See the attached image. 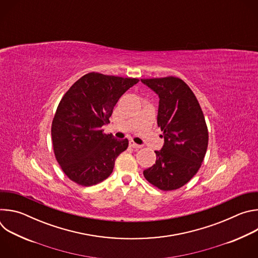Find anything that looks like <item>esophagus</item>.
<instances>
[{
    "instance_id": "esophagus-1",
    "label": "esophagus",
    "mask_w": 258,
    "mask_h": 258,
    "mask_svg": "<svg viewBox=\"0 0 258 258\" xmlns=\"http://www.w3.org/2000/svg\"><path fill=\"white\" fill-rule=\"evenodd\" d=\"M130 146L132 147V148H134V149H140V148H142L141 145L136 144L134 141H131V142H130Z\"/></svg>"
}]
</instances>
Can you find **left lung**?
<instances>
[{"instance_id": "obj_1", "label": "left lung", "mask_w": 258, "mask_h": 258, "mask_svg": "<svg viewBox=\"0 0 258 258\" xmlns=\"http://www.w3.org/2000/svg\"><path fill=\"white\" fill-rule=\"evenodd\" d=\"M159 96L157 124L164 145L144 176L162 191L182 187L197 173L208 146V130L200 104L182 80L175 77L144 79Z\"/></svg>"}]
</instances>
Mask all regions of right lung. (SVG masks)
Masks as SVG:
<instances>
[{"instance_id":"1","label":"right lung","mask_w":258,"mask_h":258,"mask_svg":"<svg viewBox=\"0 0 258 258\" xmlns=\"http://www.w3.org/2000/svg\"><path fill=\"white\" fill-rule=\"evenodd\" d=\"M138 83V79L90 72L62 97L52 121V143L57 162L72 181L90 187L113 171L128 140H116L102 126L110 122L119 98Z\"/></svg>"}]
</instances>
